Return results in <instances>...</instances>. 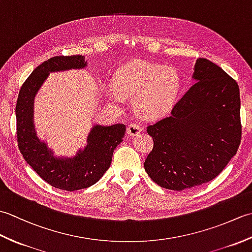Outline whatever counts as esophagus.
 <instances>
[{"label":"esophagus","instance_id":"1","mask_svg":"<svg viewBox=\"0 0 252 252\" xmlns=\"http://www.w3.org/2000/svg\"><path fill=\"white\" fill-rule=\"evenodd\" d=\"M140 132H141V127L140 126L136 125V123H131L126 129V134L129 136H136L140 134Z\"/></svg>","mask_w":252,"mask_h":252}]
</instances>
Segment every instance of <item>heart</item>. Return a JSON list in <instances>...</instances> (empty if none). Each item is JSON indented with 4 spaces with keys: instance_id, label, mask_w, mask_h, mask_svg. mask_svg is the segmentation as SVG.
<instances>
[{
    "instance_id": "b5f03b06",
    "label": "heart",
    "mask_w": 252,
    "mask_h": 252,
    "mask_svg": "<svg viewBox=\"0 0 252 252\" xmlns=\"http://www.w3.org/2000/svg\"><path fill=\"white\" fill-rule=\"evenodd\" d=\"M180 90L181 78L175 69L137 61L119 69L108 95L116 103H120L123 96H136L137 115L154 120L172 108Z\"/></svg>"
}]
</instances>
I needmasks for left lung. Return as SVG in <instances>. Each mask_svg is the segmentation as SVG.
<instances>
[{"instance_id": "8db88e82", "label": "left lung", "mask_w": 252, "mask_h": 252, "mask_svg": "<svg viewBox=\"0 0 252 252\" xmlns=\"http://www.w3.org/2000/svg\"><path fill=\"white\" fill-rule=\"evenodd\" d=\"M191 78L195 83L171 115L147 127L154 148L144 168L167 189H191L217 178L242 137L237 82L206 58L196 61Z\"/></svg>"}]
</instances>
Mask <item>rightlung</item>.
<instances>
[{
  "label": "right lung",
  "instance_id": "right-lung-1",
  "mask_svg": "<svg viewBox=\"0 0 252 252\" xmlns=\"http://www.w3.org/2000/svg\"><path fill=\"white\" fill-rule=\"evenodd\" d=\"M84 56H55L37 66L21 87L17 104V142L25 160L42 179L60 189L78 190L95 184L109 169L112 154L123 141L126 126L94 125L87 137V145L74 156H56L47 142L37 136L33 105L36 93L51 72L83 69Z\"/></svg>",
  "mask_w": 252,
  "mask_h": 252
}]
</instances>
